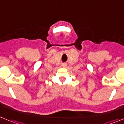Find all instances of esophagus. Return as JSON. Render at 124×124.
Returning <instances> with one entry per match:
<instances>
[{
    "label": "esophagus",
    "instance_id": "1",
    "mask_svg": "<svg viewBox=\"0 0 124 124\" xmlns=\"http://www.w3.org/2000/svg\"><path fill=\"white\" fill-rule=\"evenodd\" d=\"M67 64L66 63H63V64H62V66H63V67H66V66H67Z\"/></svg>",
    "mask_w": 124,
    "mask_h": 124
}]
</instances>
